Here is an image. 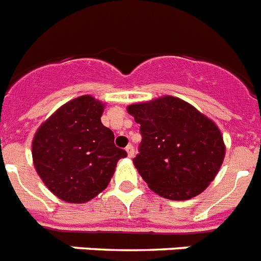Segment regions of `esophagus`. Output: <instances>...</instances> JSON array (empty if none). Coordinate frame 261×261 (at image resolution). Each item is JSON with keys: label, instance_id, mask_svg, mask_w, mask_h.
<instances>
[{"label": "esophagus", "instance_id": "esophagus-1", "mask_svg": "<svg viewBox=\"0 0 261 261\" xmlns=\"http://www.w3.org/2000/svg\"><path fill=\"white\" fill-rule=\"evenodd\" d=\"M126 151H127V155H128V158L134 156L135 148H134V146H133V144H128V146L126 147Z\"/></svg>", "mask_w": 261, "mask_h": 261}]
</instances>
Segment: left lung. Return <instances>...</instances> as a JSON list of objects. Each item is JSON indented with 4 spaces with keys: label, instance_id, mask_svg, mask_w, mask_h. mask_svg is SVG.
Here are the masks:
<instances>
[{
    "label": "left lung",
    "instance_id": "obj_1",
    "mask_svg": "<svg viewBox=\"0 0 261 261\" xmlns=\"http://www.w3.org/2000/svg\"><path fill=\"white\" fill-rule=\"evenodd\" d=\"M141 124L135 167L158 195L187 200L207 188L224 159L216 124L195 107L174 97L127 107Z\"/></svg>",
    "mask_w": 261,
    "mask_h": 261
}]
</instances>
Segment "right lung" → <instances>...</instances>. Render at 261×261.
<instances>
[{
	"instance_id": "1",
	"label": "right lung",
	"mask_w": 261,
	"mask_h": 261,
	"mask_svg": "<svg viewBox=\"0 0 261 261\" xmlns=\"http://www.w3.org/2000/svg\"><path fill=\"white\" fill-rule=\"evenodd\" d=\"M102 113L99 100L78 97L53 114L33 139L34 167L62 200L85 203L95 198L110 183L117 162L127 156L100 122Z\"/></svg>"
}]
</instances>
